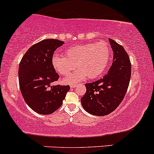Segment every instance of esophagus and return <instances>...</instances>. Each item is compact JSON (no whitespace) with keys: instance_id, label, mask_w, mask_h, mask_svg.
Returning a JSON list of instances; mask_svg holds the SVG:
<instances>
[{"instance_id":"34e87169","label":"esophagus","mask_w":154,"mask_h":154,"mask_svg":"<svg viewBox=\"0 0 154 154\" xmlns=\"http://www.w3.org/2000/svg\"><path fill=\"white\" fill-rule=\"evenodd\" d=\"M76 85H77V84H71L70 87H71V88H74V87H76Z\"/></svg>"}]
</instances>
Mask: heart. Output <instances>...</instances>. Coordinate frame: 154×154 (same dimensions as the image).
Returning a JSON list of instances; mask_svg holds the SVG:
<instances>
[{
  "label": "heart",
  "instance_id": "heart-1",
  "mask_svg": "<svg viewBox=\"0 0 154 154\" xmlns=\"http://www.w3.org/2000/svg\"><path fill=\"white\" fill-rule=\"evenodd\" d=\"M65 57L56 54L53 56L52 66L58 73L67 75L75 68L79 70L64 79V83L80 82L86 77L93 79L105 71L110 62L111 48L107 42L100 41L95 44H84L66 49Z\"/></svg>",
  "mask_w": 154,
  "mask_h": 154
}]
</instances>
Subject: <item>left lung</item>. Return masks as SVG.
<instances>
[{
    "mask_svg": "<svg viewBox=\"0 0 154 154\" xmlns=\"http://www.w3.org/2000/svg\"><path fill=\"white\" fill-rule=\"evenodd\" d=\"M113 51V62L102 79L85 84L86 93L81 98L82 106L88 113L104 116L117 108L129 85L131 65L124 48L109 39Z\"/></svg>",
    "mask_w": 154,
    "mask_h": 154,
    "instance_id": "obj_1",
    "label": "left lung"
}]
</instances>
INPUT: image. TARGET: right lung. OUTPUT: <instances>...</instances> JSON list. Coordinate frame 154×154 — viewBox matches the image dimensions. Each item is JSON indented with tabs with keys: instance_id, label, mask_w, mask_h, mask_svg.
<instances>
[{
	"instance_id": "obj_1",
	"label": "right lung",
	"mask_w": 154,
	"mask_h": 154,
	"mask_svg": "<svg viewBox=\"0 0 154 154\" xmlns=\"http://www.w3.org/2000/svg\"><path fill=\"white\" fill-rule=\"evenodd\" d=\"M64 43L58 39H43L33 45L20 62L21 93L29 106L40 115L54 113L62 106L70 90L69 85H51L59 77L52 66L53 55Z\"/></svg>"
}]
</instances>
